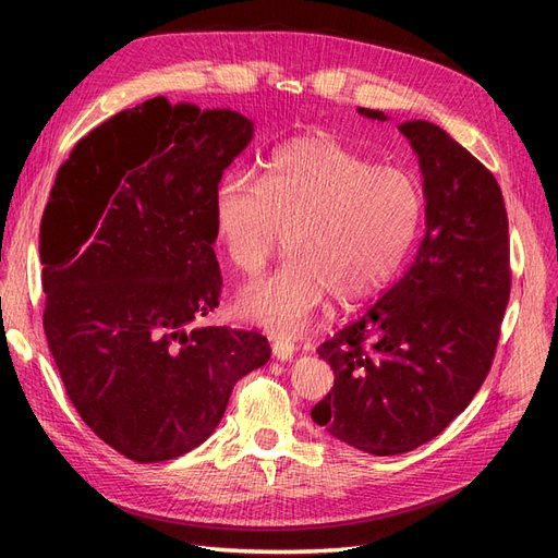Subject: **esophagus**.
<instances>
[{"label": "esophagus", "mask_w": 558, "mask_h": 558, "mask_svg": "<svg viewBox=\"0 0 558 558\" xmlns=\"http://www.w3.org/2000/svg\"><path fill=\"white\" fill-rule=\"evenodd\" d=\"M295 347L286 340H272V356L277 361H291Z\"/></svg>", "instance_id": "1"}]
</instances>
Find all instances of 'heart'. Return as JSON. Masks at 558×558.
I'll use <instances>...</instances> for the list:
<instances>
[{
    "mask_svg": "<svg viewBox=\"0 0 558 558\" xmlns=\"http://www.w3.org/2000/svg\"><path fill=\"white\" fill-rule=\"evenodd\" d=\"M414 181L326 132L302 134L267 160L263 185L226 174L214 193V230L228 260L258 277L281 240L291 260L238 295L234 312L279 335L305 328L332 295L365 300L391 279L418 223Z\"/></svg>",
    "mask_w": 558,
    "mask_h": 558,
    "instance_id": "heart-1",
    "label": "heart"
}]
</instances>
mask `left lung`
Here are the masks:
<instances>
[{"label":"left lung","instance_id":"obj_1","mask_svg":"<svg viewBox=\"0 0 558 558\" xmlns=\"http://www.w3.org/2000/svg\"><path fill=\"white\" fill-rule=\"evenodd\" d=\"M398 128L424 172V240L391 289L316 349L335 384L312 410L337 440L375 456L416 449L468 408L492 369L512 289L496 177L442 128Z\"/></svg>","mask_w":558,"mask_h":558}]
</instances>
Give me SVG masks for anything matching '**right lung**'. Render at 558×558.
Segmentation results:
<instances>
[{
  "label": "right lung",
  "instance_id": "1",
  "mask_svg": "<svg viewBox=\"0 0 558 558\" xmlns=\"http://www.w3.org/2000/svg\"><path fill=\"white\" fill-rule=\"evenodd\" d=\"M251 134L238 111L154 97L78 140L50 189L48 349L86 426L137 463L205 442L269 359L256 330L191 328L218 307L214 193Z\"/></svg>",
  "mask_w": 558,
  "mask_h": 558
}]
</instances>
